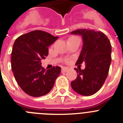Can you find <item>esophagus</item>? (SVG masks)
I'll return each mask as SVG.
<instances>
[{
    "label": "esophagus",
    "mask_w": 123,
    "mask_h": 123,
    "mask_svg": "<svg viewBox=\"0 0 123 123\" xmlns=\"http://www.w3.org/2000/svg\"><path fill=\"white\" fill-rule=\"evenodd\" d=\"M68 69H69V68H67V67H63V68H62V73L67 72L68 70Z\"/></svg>",
    "instance_id": "1"
}]
</instances>
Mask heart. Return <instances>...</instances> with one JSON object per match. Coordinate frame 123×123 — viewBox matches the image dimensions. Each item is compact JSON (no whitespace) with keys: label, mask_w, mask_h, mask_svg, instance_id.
Returning <instances> with one entry per match:
<instances>
[{"label":"heart","mask_w":123,"mask_h":123,"mask_svg":"<svg viewBox=\"0 0 123 123\" xmlns=\"http://www.w3.org/2000/svg\"><path fill=\"white\" fill-rule=\"evenodd\" d=\"M80 41V38H79V37H77V36L71 37L69 38L68 41Z\"/></svg>","instance_id":"b5f03b06"}]
</instances>
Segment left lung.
<instances>
[{"instance_id": "8db88e82", "label": "left lung", "mask_w": 123, "mask_h": 123, "mask_svg": "<svg viewBox=\"0 0 123 123\" xmlns=\"http://www.w3.org/2000/svg\"><path fill=\"white\" fill-rule=\"evenodd\" d=\"M71 34L82 36L83 41L76 65L86 63L84 69H81V65L74 68L78 76L71 82V87L78 94L89 96L99 91L107 78L111 62V45L107 36L101 31L80 29Z\"/></svg>"}]
</instances>
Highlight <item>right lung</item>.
Segmentation results:
<instances>
[{
  "label": "right lung",
  "instance_id": "right-lung-1",
  "mask_svg": "<svg viewBox=\"0 0 123 123\" xmlns=\"http://www.w3.org/2000/svg\"><path fill=\"white\" fill-rule=\"evenodd\" d=\"M58 38L35 30L20 36L14 42L12 69L18 85L28 95L36 97L48 94L60 74V67L46 70L41 62L48 55L49 47Z\"/></svg>",
  "mask_w": 123,
  "mask_h": 123
}]
</instances>
